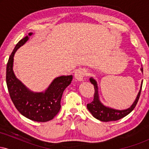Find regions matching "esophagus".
<instances>
[{
  "instance_id": "obj_1",
  "label": "esophagus",
  "mask_w": 149,
  "mask_h": 149,
  "mask_svg": "<svg viewBox=\"0 0 149 149\" xmlns=\"http://www.w3.org/2000/svg\"><path fill=\"white\" fill-rule=\"evenodd\" d=\"M87 75V71L85 69H80L77 70L76 72L75 73V78L78 81H83V78Z\"/></svg>"
}]
</instances>
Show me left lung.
I'll list each match as a JSON object with an SVG mask.
<instances>
[{"label":"left lung","mask_w":149,"mask_h":149,"mask_svg":"<svg viewBox=\"0 0 149 149\" xmlns=\"http://www.w3.org/2000/svg\"><path fill=\"white\" fill-rule=\"evenodd\" d=\"M141 71L143 73V68H141ZM90 81L95 88V95H94V100L91 103L87 104V108L88 111L91 113V114L99 120L102 122H109V121H116L123 118L125 117L130 113H131L136 107L139 100L140 93H141V87H142V82L141 81L140 90L137 94L136 99L133 104L127 109L124 110H118V109H113V108L107 107L101 102L100 94H99V88L97 85V80L94 78H90Z\"/></svg>","instance_id":"1"}]
</instances>
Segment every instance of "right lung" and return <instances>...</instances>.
<instances>
[{
    "mask_svg": "<svg viewBox=\"0 0 149 149\" xmlns=\"http://www.w3.org/2000/svg\"><path fill=\"white\" fill-rule=\"evenodd\" d=\"M32 35L33 33H29L19 40L10 54L6 68V83L10 98L18 111L31 120L43 123L54 118L59 111L63 92L71 84L73 76L57 77L43 92L31 91L24 85L13 71L14 56Z\"/></svg>",
    "mask_w": 149,
    "mask_h": 149,
    "instance_id": "obj_1",
    "label": "right lung"
}]
</instances>
